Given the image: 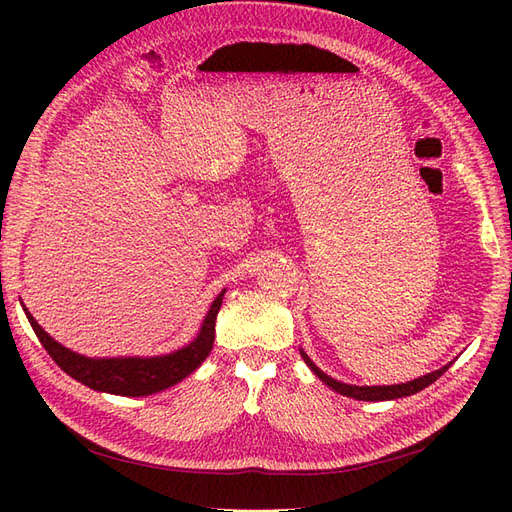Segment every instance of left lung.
<instances>
[{"label": "left lung", "mask_w": 512, "mask_h": 512, "mask_svg": "<svg viewBox=\"0 0 512 512\" xmlns=\"http://www.w3.org/2000/svg\"><path fill=\"white\" fill-rule=\"evenodd\" d=\"M301 350V348H299ZM301 356H303V361L307 363V367L314 371V374L327 384V386H331V389L335 391V393H339V395H346V397H352V399H359V401H389V399H399V397H410V395H414V393H418V391H423V389H427L429 384H433L436 382L444 371H446V367H442V369H436V371H431V374H427V376H421V378H414V380H410V382H406V384H391V386H356V384H346V382H339V380H335V378H331V376H327L324 374V371L320 369V367H316V363L309 359V356L301 350Z\"/></svg>", "instance_id": "8db88e82"}]
</instances>
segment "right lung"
I'll return each instance as SVG.
<instances>
[{"label":"right lung","mask_w":512,"mask_h":512,"mask_svg":"<svg viewBox=\"0 0 512 512\" xmlns=\"http://www.w3.org/2000/svg\"><path fill=\"white\" fill-rule=\"evenodd\" d=\"M224 292L226 290H222L218 297H215L203 324H200L198 335L188 346L158 356H108V359H94V356H85L61 346L40 327L36 318L27 312L25 305L23 312L29 324H32V329L38 335L44 350L53 356V361L64 369L68 376L100 393L123 397H147L168 389V386H175L183 378H188L192 371H196L200 363L207 359L213 348L215 318H218V312L222 307Z\"/></svg>","instance_id":"right-lung-1"}]
</instances>
